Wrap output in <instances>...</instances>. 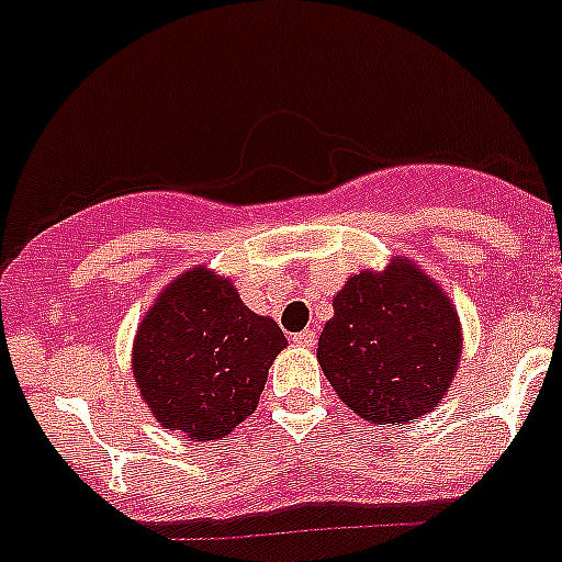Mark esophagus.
Here are the masks:
<instances>
[{
    "mask_svg": "<svg viewBox=\"0 0 562 562\" xmlns=\"http://www.w3.org/2000/svg\"><path fill=\"white\" fill-rule=\"evenodd\" d=\"M292 341L301 347H314V341H317V334L314 330H301V334H292Z\"/></svg>",
    "mask_w": 562,
    "mask_h": 562,
    "instance_id": "obj_1",
    "label": "esophagus"
}]
</instances>
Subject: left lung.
I'll list each match as a JSON object with an SVG mask.
<instances>
[{
    "label": "left lung",
    "instance_id": "8db88e82",
    "mask_svg": "<svg viewBox=\"0 0 562 562\" xmlns=\"http://www.w3.org/2000/svg\"><path fill=\"white\" fill-rule=\"evenodd\" d=\"M341 403L372 425H408L436 408L461 358V323L425 272L397 259L358 272L334 297L317 347Z\"/></svg>",
    "mask_w": 562,
    "mask_h": 562
}]
</instances>
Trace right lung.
I'll list each match as a JSON object with an SVG mask.
<instances>
[{"label": "right lung", "instance_id": "obj_1", "mask_svg": "<svg viewBox=\"0 0 562 562\" xmlns=\"http://www.w3.org/2000/svg\"><path fill=\"white\" fill-rule=\"evenodd\" d=\"M284 330L239 301L228 281L192 267L157 297L135 339V381L162 427L212 441L259 405Z\"/></svg>", "mask_w": 562, "mask_h": 562}]
</instances>
